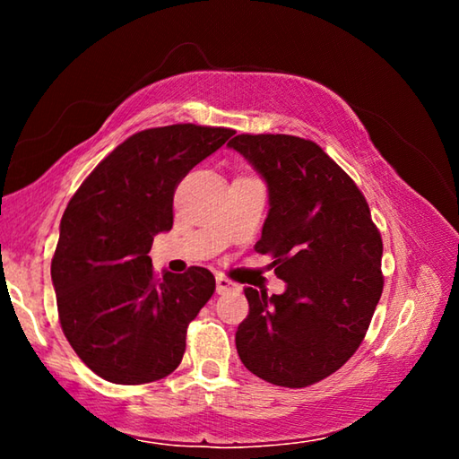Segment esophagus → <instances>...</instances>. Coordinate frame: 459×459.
Here are the masks:
<instances>
[{
  "instance_id": "1",
  "label": "esophagus",
  "mask_w": 459,
  "mask_h": 459,
  "mask_svg": "<svg viewBox=\"0 0 459 459\" xmlns=\"http://www.w3.org/2000/svg\"><path fill=\"white\" fill-rule=\"evenodd\" d=\"M238 290V285L235 281H230L227 277H216V293H227V291H235Z\"/></svg>"
}]
</instances>
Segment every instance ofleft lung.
<instances>
[{
    "label": "left lung",
    "mask_w": 459,
    "mask_h": 459,
    "mask_svg": "<svg viewBox=\"0 0 459 459\" xmlns=\"http://www.w3.org/2000/svg\"><path fill=\"white\" fill-rule=\"evenodd\" d=\"M243 153L269 188L255 251L269 255L287 290L245 287L237 330L245 367L271 385L304 388L359 351L383 293V240L359 186L320 145L283 134H240Z\"/></svg>",
    "instance_id": "8db88e82"
}]
</instances>
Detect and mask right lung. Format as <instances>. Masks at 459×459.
<instances>
[{
	"label": "right lung",
	"instance_id": "1",
	"mask_svg": "<svg viewBox=\"0 0 459 459\" xmlns=\"http://www.w3.org/2000/svg\"><path fill=\"white\" fill-rule=\"evenodd\" d=\"M232 134L194 123L139 131L92 169L62 214L50 269L60 325L108 383H153L182 362L214 275L190 267L158 277L147 253L172 229L178 184Z\"/></svg>",
	"mask_w": 459,
	"mask_h": 459
}]
</instances>
